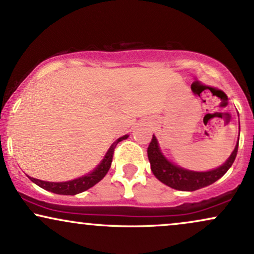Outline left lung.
Here are the masks:
<instances>
[{
    "label": "left lung",
    "instance_id": "8db88e82",
    "mask_svg": "<svg viewBox=\"0 0 254 254\" xmlns=\"http://www.w3.org/2000/svg\"><path fill=\"white\" fill-rule=\"evenodd\" d=\"M238 147L239 138L234 150L223 165L211 171L196 172L185 170V168L171 162L162 154L159 147V142H157L156 137L153 135L149 147H148V159H149L153 174L165 185L179 191H196L211 185L212 183L217 182L221 177L226 174V172L229 170L230 166L234 162L235 157H237Z\"/></svg>",
    "mask_w": 254,
    "mask_h": 254
}]
</instances>
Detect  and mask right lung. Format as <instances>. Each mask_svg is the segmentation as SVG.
<instances>
[{"instance_id":"add662e5","label":"right lung","mask_w":254,"mask_h":254,"mask_svg":"<svg viewBox=\"0 0 254 254\" xmlns=\"http://www.w3.org/2000/svg\"><path fill=\"white\" fill-rule=\"evenodd\" d=\"M127 137H129V135H124L119 137L116 142H113L112 145L109 148V150H107V153L105 154L104 159L101 160L100 164H99L92 172L86 174V176H82L80 178H76V179H72L69 180V182L63 183L44 182V180L36 179V178H28L31 179V182L37 184L38 186H40L44 190L54 192V193L68 194V196H74V194L81 193V192L88 190L92 186H94L95 184L100 182V180L106 176V173L109 172L111 167V164H112L113 151H115L116 145H117L121 141H123V139H127Z\"/></svg>"}]
</instances>
